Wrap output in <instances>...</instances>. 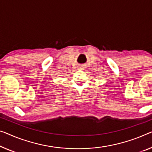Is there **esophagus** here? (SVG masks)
I'll use <instances>...</instances> for the list:
<instances>
[{
  "label": "esophagus",
  "instance_id": "1",
  "mask_svg": "<svg viewBox=\"0 0 152 152\" xmlns=\"http://www.w3.org/2000/svg\"><path fill=\"white\" fill-rule=\"evenodd\" d=\"M78 68H79V69L83 70V69H84V68H85V67H84V66H83V65H80V66L78 67Z\"/></svg>",
  "mask_w": 152,
  "mask_h": 152
}]
</instances>
